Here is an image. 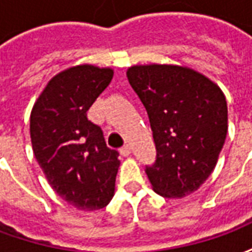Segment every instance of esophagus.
I'll use <instances>...</instances> for the list:
<instances>
[{
    "label": "esophagus",
    "instance_id": "1",
    "mask_svg": "<svg viewBox=\"0 0 252 252\" xmlns=\"http://www.w3.org/2000/svg\"><path fill=\"white\" fill-rule=\"evenodd\" d=\"M120 154L123 157H129V154H131V146H129V144H126L124 147H121Z\"/></svg>",
    "mask_w": 252,
    "mask_h": 252
}]
</instances>
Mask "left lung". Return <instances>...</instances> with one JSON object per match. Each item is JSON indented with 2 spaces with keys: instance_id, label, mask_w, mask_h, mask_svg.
I'll return each mask as SVG.
<instances>
[{
  "instance_id": "8db88e82",
  "label": "left lung",
  "mask_w": 252,
  "mask_h": 252,
  "mask_svg": "<svg viewBox=\"0 0 252 252\" xmlns=\"http://www.w3.org/2000/svg\"><path fill=\"white\" fill-rule=\"evenodd\" d=\"M147 110L157 160L146 167L155 193L182 198L212 174L228 131L221 89L201 72L175 64H136L126 70Z\"/></svg>"
}]
</instances>
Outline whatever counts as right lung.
I'll return each mask as SVG.
<instances>
[{
	"instance_id": "add662e5",
	"label": "right lung",
	"mask_w": 252,
	"mask_h": 252,
	"mask_svg": "<svg viewBox=\"0 0 252 252\" xmlns=\"http://www.w3.org/2000/svg\"><path fill=\"white\" fill-rule=\"evenodd\" d=\"M112 78L109 67L66 68L50 79L31 112L36 160L52 189L79 211L102 209L115 194L119 153L86 113Z\"/></svg>"
}]
</instances>
